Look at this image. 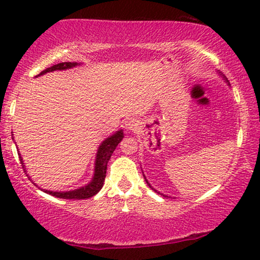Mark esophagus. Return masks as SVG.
Segmentation results:
<instances>
[{"label":"esophagus","instance_id":"34e87169","mask_svg":"<svg viewBox=\"0 0 260 260\" xmlns=\"http://www.w3.org/2000/svg\"><path fill=\"white\" fill-rule=\"evenodd\" d=\"M126 129L130 130V131H137V129H138L137 120H135V119L127 120V122H126Z\"/></svg>","mask_w":260,"mask_h":260}]
</instances>
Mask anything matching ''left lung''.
I'll return each instance as SVG.
<instances>
[{"instance_id": "8db88e82", "label": "left lung", "mask_w": 260, "mask_h": 260, "mask_svg": "<svg viewBox=\"0 0 260 260\" xmlns=\"http://www.w3.org/2000/svg\"><path fill=\"white\" fill-rule=\"evenodd\" d=\"M147 183H148V181H147ZM148 186H150V184H149V183H148ZM150 187H151V186H150Z\"/></svg>"}]
</instances>
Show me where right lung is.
Here are the masks:
<instances>
[{"mask_svg":"<svg viewBox=\"0 0 260 260\" xmlns=\"http://www.w3.org/2000/svg\"><path fill=\"white\" fill-rule=\"evenodd\" d=\"M77 62H60L56 63V65H53L48 69L42 71L40 74L38 76H41V74H45L47 72H52V71L56 70H66L71 69V67L76 66ZM123 138V131H118L115 135H112L111 137L106 138V140L101 144V147L98 149L97 154V159H95V169H94V176L93 180H92L91 183H88L87 186L81 187L79 189L72 190V191H49V190H44L45 193H48L53 195L55 198H61V199H73V200H80V199H88L92 198L93 195L98 193L99 190L102 189L103 183H104L105 176H106V167H108V162L111 155L115 151V149L120 141ZM20 161L22 163V158L20 156Z\"/></svg>","mask_w":260,"mask_h":260,"instance_id":"1","label":"right lung"}]
</instances>
